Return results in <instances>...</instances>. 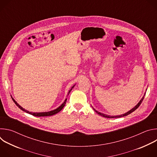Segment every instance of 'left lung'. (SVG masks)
Here are the masks:
<instances>
[{"instance_id": "obj_1", "label": "left lung", "mask_w": 157, "mask_h": 157, "mask_svg": "<svg viewBox=\"0 0 157 157\" xmlns=\"http://www.w3.org/2000/svg\"><path fill=\"white\" fill-rule=\"evenodd\" d=\"M145 96V94H144V97L142 98V99L140 101V102L135 106L134 107L133 109H132L130 110H129L128 112H127V113H125V114H122V115H121V116H107V115H105V114H102V113H99V112H98L97 110H96L95 109H94V110L96 112V113L98 114H99L100 116H102V117H106V118H119V117H124V116H128V114H131L132 113H133V112L134 111V110H136L139 106H140V105L141 104V103H142V102L143 101V100H144V96Z\"/></svg>"}]
</instances>
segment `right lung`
<instances>
[{
  "mask_svg": "<svg viewBox=\"0 0 157 157\" xmlns=\"http://www.w3.org/2000/svg\"><path fill=\"white\" fill-rule=\"evenodd\" d=\"M74 86H73L72 87V88L70 89V91L68 92V95H69V94H70V93L71 92V91L72 90V89L74 87ZM12 98V100H13V101L15 102V104L17 105V106H18V108H20L21 110H24V111H25V113H29V114H31V115H32V116H36V117H45V116H53V115H55V114H57V113H58L60 111V110H62V109L64 107V105H65V104H66V100H67V99H65V101H64V102L58 107V108H57V109H55V110H52V111H49V112H47V113H31V112H29V111H27V110H25L24 108H22L20 105H19L18 104H17V102L12 98V97H11Z\"/></svg>",
  "mask_w": 157,
  "mask_h": 157,
  "instance_id": "add662e5",
  "label": "right lung"
}]
</instances>
